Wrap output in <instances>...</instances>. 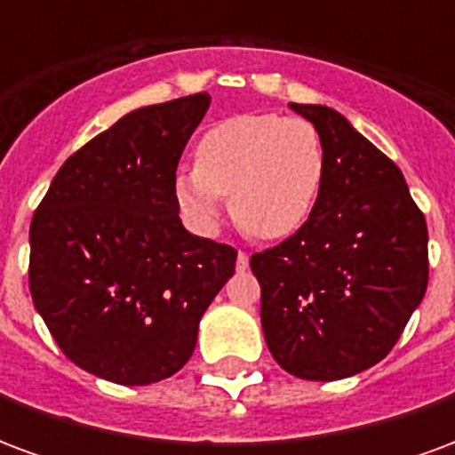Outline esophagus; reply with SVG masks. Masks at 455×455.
I'll return each mask as SVG.
<instances>
[{"mask_svg": "<svg viewBox=\"0 0 455 455\" xmlns=\"http://www.w3.org/2000/svg\"><path fill=\"white\" fill-rule=\"evenodd\" d=\"M236 270H248V253H243V251H238V256H236Z\"/></svg>", "mask_w": 455, "mask_h": 455, "instance_id": "obj_1", "label": "esophagus"}]
</instances>
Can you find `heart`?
I'll list each match as a JSON object with an SVG mask.
<instances>
[{
    "label": "heart",
    "mask_w": 455,
    "mask_h": 455,
    "mask_svg": "<svg viewBox=\"0 0 455 455\" xmlns=\"http://www.w3.org/2000/svg\"><path fill=\"white\" fill-rule=\"evenodd\" d=\"M326 150L305 119L241 114L199 139L195 168L175 175V197L202 234H214L221 197L248 234L277 241L305 227L322 197Z\"/></svg>",
    "instance_id": "1"
}]
</instances>
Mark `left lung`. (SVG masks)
<instances>
[{
	"label": "left lung",
	"instance_id": "left-lung-1",
	"mask_svg": "<svg viewBox=\"0 0 455 455\" xmlns=\"http://www.w3.org/2000/svg\"><path fill=\"white\" fill-rule=\"evenodd\" d=\"M324 140L326 178L305 227L251 258L280 368L341 380L380 363L429 283V234L402 170L324 104H290Z\"/></svg>",
	"mask_w": 455,
	"mask_h": 455
}]
</instances>
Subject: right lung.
<instances>
[{
  "label": "right lung",
  "instance_id": "1",
  "mask_svg": "<svg viewBox=\"0 0 455 455\" xmlns=\"http://www.w3.org/2000/svg\"><path fill=\"white\" fill-rule=\"evenodd\" d=\"M207 92L140 107L65 160L28 231L36 312L70 361L150 385L195 351L199 319L236 251L180 221L175 170Z\"/></svg>",
  "mask_w": 455,
  "mask_h": 455
}]
</instances>
